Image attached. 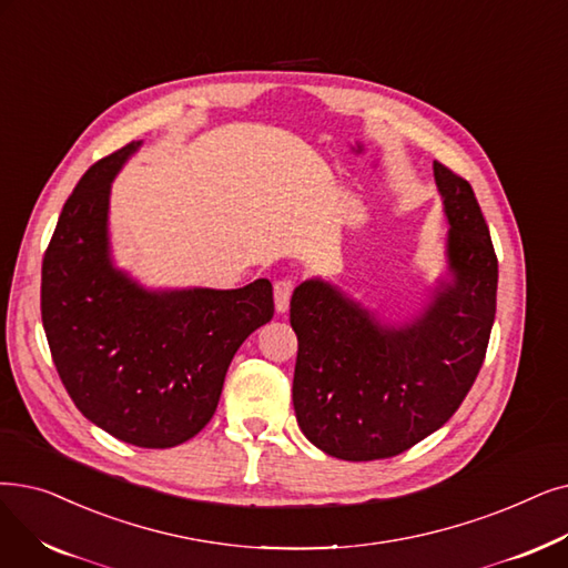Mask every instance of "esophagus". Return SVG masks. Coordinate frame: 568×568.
Segmentation results:
<instances>
[{
    "instance_id": "34e87169",
    "label": "esophagus",
    "mask_w": 568,
    "mask_h": 568,
    "mask_svg": "<svg viewBox=\"0 0 568 568\" xmlns=\"http://www.w3.org/2000/svg\"><path fill=\"white\" fill-rule=\"evenodd\" d=\"M294 292V281L292 278H281L274 283V302H276V311L285 313L290 308V297Z\"/></svg>"
}]
</instances>
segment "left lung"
Instances as JSON below:
<instances>
[{
  "instance_id": "obj_1",
  "label": "left lung",
  "mask_w": 568,
  "mask_h": 568,
  "mask_svg": "<svg viewBox=\"0 0 568 568\" xmlns=\"http://www.w3.org/2000/svg\"><path fill=\"white\" fill-rule=\"evenodd\" d=\"M434 179L450 225L453 281L420 315L383 325L320 278L292 294V404L304 436L332 457L372 462L413 448L450 420L483 366L499 262L474 187L440 162Z\"/></svg>"
}]
</instances>
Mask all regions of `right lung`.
Here are the masks:
<instances>
[{
    "label": "right lung",
    "instance_id": "add662e5",
    "mask_svg": "<svg viewBox=\"0 0 568 568\" xmlns=\"http://www.w3.org/2000/svg\"><path fill=\"white\" fill-rule=\"evenodd\" d=\"M132 141L94 162L41 266V320L71 402L139 448H174L213 417L232 357L274 317L266 278L239 290H145L109 253L111 181Z\"/></svg>",
    "mask_w": 568,
    "mask_h": 568
}]
</instances>
